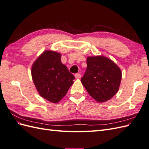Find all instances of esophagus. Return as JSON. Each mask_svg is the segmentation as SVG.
<instances>
[{
    "label": "esophagus",
    "instance_id": "esophagus-1",
    "mask_svg": "<svg viewBox=\"0 0 149 149\" xmlns=\"http://www.w3.org/2000/svg\"><path fill=\"white\" fill-rule=\"evenodd\" d=\"M74 76H75V78H76V79H79L80 78H81V74L80 73H76L75 74V75H74Z\"/></svg>",
    "mask_w": 149,
    "mask_h": 149
}]
</instances>
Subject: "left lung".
<instances>
[{
	"instance_id": "8db88e82",
	"label": "left lung",
	"mask_w": 149,
	"mask_h": 149,
	"mask_svg": "<svg viewBox=\"0 0 149 149\" xmlns=\"http://www.w3.org/2000/svg\"><path fill=\"white\" fill-rule=\"evenodd\" d=\"M122 78L119 68L102 56L87 58V68L81 79L84 87L99 102L109 100L118 91Z\"/></svg>"
}]
</instances>
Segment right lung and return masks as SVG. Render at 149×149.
<instances>
[{
	"label": "right lung",
	"mask_w": 149,
	"mask_h": 149,
	"mask_svg": "<svg viewBox=\"0 0 149 149\" xmlns=\"http://www.w3.org/2000/svg\"><path fill=\"white\" fill-rule=\"evenodd\" d=\"M61 55L45 51L33 64L31 76L40 96L53 103L63 97L73 83L74 76L61 63Z\"/></svg>",
	"instance_id": "add662e5"
}]
</instances>
